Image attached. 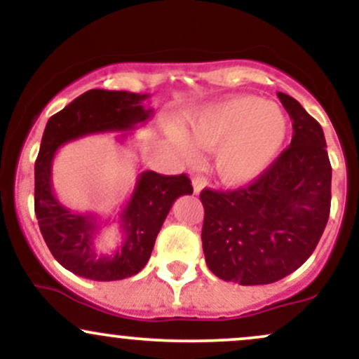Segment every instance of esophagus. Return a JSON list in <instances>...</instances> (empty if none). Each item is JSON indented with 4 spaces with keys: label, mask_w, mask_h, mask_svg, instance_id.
Segmentation results:
<instances>
[{
    "label": "esophagus",
    "mask_w": 359,
    "mask_h": 359,
    "mask_svg": "<svg viewBox=\"0 0 359 359\" xmlns=\"http://www.w3.org/2000/svg\"><path fill=\"white\" fill-rule=\"evenodd\" d=\"M208 185V180L204 177H194L192 179V187H194V194H201V191Z\"/></svg>",
    "instance_id": "obj_1"
}]
</instances>
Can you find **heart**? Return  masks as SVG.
<instances>
[{"instance_id": "obj_1", "label": "heart", "mask_w": 359, "mask_h": 359, "mask_svg": "<svg viewBox=\"0 0 359 359\" xmlns=\"http://www.w3.org/2000/svg\"><path fill=\"white\" fill-rule=\"evenodd\" d=\"M194 142L214 150V168L228 184L255 180L277 158L288 123L282 108L257 96H233L192 113L187 119ZM185 158L197 156L196 145L182 131H174Z\"/></svg>"}]
</instances>
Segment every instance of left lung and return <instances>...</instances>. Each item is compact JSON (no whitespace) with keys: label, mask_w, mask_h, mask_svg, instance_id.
<instances>
[{"label":"left lung","mask_w":359,"mask_h":359,"mask_svg":"<svg viewBox=\"0 0 359 359\" xmlns=\"http://www.w3.org/2000/svg\"><path fill=\"white\" fill-rule=\"evenodd\" d=\"M277 96L294 121L290 147L253 184L201 192L205 263L224 282L287 277L311 257L329 219L332 168L323 128L294 97Z\"/></svg>","instance_id":"obj_1"}]
</instances>
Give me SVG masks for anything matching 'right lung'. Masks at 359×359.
Here are the masks:
<instances>
[{"label": "right lung", "mask_w": 359, "mask_h": 359, "mask_svg": "<svg viewBox=\"0 0 359 359\" xmlns=\"http://www.w3.org/2000/svg\"><path fill=\"white\" fill-rule=\"evenodd\" d=\"M148 94L90 89L48 119L35 162V214L48 250L64 269L79 277L111 282L137 275L147 265L156 234L172 204L192 194L189 177L145 170L119 212L123 241L111 255L94 246L101 221L96 214L74 212L59 203L52 189L53 155L72 140L109 131H130L145 123L154 109L143 102ZM123 133L121 138H126Z\"/></svg>", "instance_id": "obj_1"}]
</instances>
